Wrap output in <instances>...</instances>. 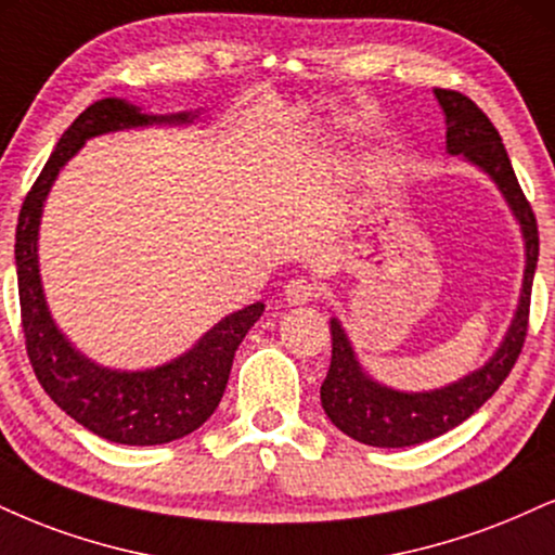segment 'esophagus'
I'll return each mask as SVG.
<instances>
[{
	"label": "esophagus",
	"instance_id": "1",
	"mask_svg": "<svg viewBox=\"0 0 555 555\" xmlns=\"http://www.w3.org/2000/svg\"><path fill=\"white\" fill-rule=\"evenodd\" d=\"M318 295H320V286L307 282V279H292V282L284 286V299L289 305H307Z\"/></svg>",
	"mask_w": 555,
	"mask_h": 555
}]
</instances>
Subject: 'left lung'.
Returning <instances> with one entry per match:
<instances>
[{
	"mask_svg": "<svg viewBox=\"0 0 555 555\" xmlns=\"http://www.w3.org/2000/svg\"><path fill=\"white\" fill-rule=\"evenodd\" d=\"M447 124V155L470 163L496 183L499 193L517 219L525 240V276L519 302L499 349L489 362L465 377L434 390H398L366 375L346 336L341 320L331 318V370L320 385V403L346 437L370 447H411L442 437L470 418L504 383L522 351L530 315L532 276L538 266V222L527 204L502 137L470 98L455 90H434Z\"/></svg>",
	"mask_w": 555,
	"mask_h": 555,
	"instance_id": "1",
	"label": "left lung"
}]
</instances>
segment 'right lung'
<instances>
[{
    "instance_id": "add662e5",
    "label": "right lung",
    "mask_w": 555,
    "mask_h": 555,
    "mask_svg": "<svg viewBox=\"0 0 555 555\" xmlns=\"http://www.w3.org/2000/svg\"><path fill=\"white\" fill-rule=\"evenodd\" d=\"M202 111H180L157 116L121 98H103L79 113L59 139L20 209L15 232V266L20 312L28 357L38 383L53 403L77 424L118 444H165L196 431L217 411L230 379L232 359L256 320L263 302L219 320L180 357L150 370H111L85 357L53 320L43 295L38 266V230L53 180L87 139L100 133L142 129V126H189Z\"/></svg>"
}]
</instances>
